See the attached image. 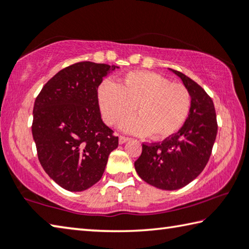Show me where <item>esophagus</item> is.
Segmentation results:
<instances>
[{"label":"esophagus","mask_w":249,"mask_h":249,"mask_svg":"<svg viewBox=\"0 0 249 249\" xmlns=\"http://www.w3.org/2000/svg\"><path fill=\"white\" fill-rule=\"evenodd\" d=\"M120 144H125V142H127V141H129V138L128 137H126V136H123V135H121V136H120Z\"/></svg>","instance_id":"1"}]
</instances>
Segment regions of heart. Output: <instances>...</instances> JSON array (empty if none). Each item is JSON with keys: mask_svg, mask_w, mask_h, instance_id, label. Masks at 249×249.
Wrapping results in <instances>:
<instances>
[{"mask_svg": "<svg viewBox=\"0 0 249 249\" xmlns=\"http://www.w3.org/2000/svg\"><path fill=\"white\" fill-rule=\"evenodd\" d=\"M101 113L114 126L140 136L151 134L154 140H166L182 127L191 108V94L183 84L148 71H130L120 84L104 81L98 89Z\"/></svg>", "mask_w": 249, "mask_h": 249, "instance_id": "heart-1", "label": "heart"}]
</instances>
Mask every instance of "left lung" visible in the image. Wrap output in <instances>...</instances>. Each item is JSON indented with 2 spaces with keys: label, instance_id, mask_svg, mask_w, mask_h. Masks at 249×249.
I'll return each instance as SVG.
<instances>
[{
  "label": "left lung",
  "instance_id": "8db88e82",
  "mask_svg": "<svg viewBox=\"0 0 249 249\" xmlns=\"http://www.w3.org/2000/svg\"><path fill=\"white\" fill-rule=\"evenodd\" d=\"M191 94V108L182 127L161 142L142 144L135 169L145 182L162 190H177L195 180L208 163L217 134L212 99L196 82L170 69Z\"/></svg>",
  "mask_w": 249,
  "mask_h": 249
}]
</instances>
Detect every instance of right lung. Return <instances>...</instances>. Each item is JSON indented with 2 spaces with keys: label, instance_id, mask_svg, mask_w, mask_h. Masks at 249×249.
Listing matches in <instances>:
<instances>
[{
  "label": "right lung",
  "instance_id": "1",
  "mask_svg": "<svg viewBox=\"0 0 249 249\" xmlns=\"http://www.w3.org/2000/svg\"><path fill=\"white\" fill-rule=\"evenodd\" d=\"M107 64L81 61L59 71L35 100L32 133L39 162L68 191H83L102 178L119 137L101 119L98 88Z\"/></svg>",
  "mask_w": 249,
  "mask_h": 249
}]
</instances>
